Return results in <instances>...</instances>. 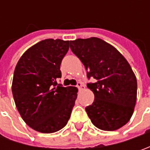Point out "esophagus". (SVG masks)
Returning a JSON list of instances; mask_svg holds the SVG:
<instances>
[{
    "instance_id": "34e87169",
    "label": "esophagus",
    "mask_w": 150,
    "mask_h": 150,
    "mask_svg": "<svg viewBox=\"0 0 150 150\" xmlns=\"http://www.w3.org/2000/svg\"><path fill=\"white\" fill-rule=\"evenodd\" d=\"M77 87H78V88L79 90L83 89V83H78V84H77Z\"/></svg>"
}]
</instances>
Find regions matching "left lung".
<instances>
[{"instance_id":"left-lung-1","label":"left lung","mask_w":150,"mask_h":150,"mask_svg":"<svg viewBox=\"0 0 150 150\" xmlns=\"http://www.w3.org/2000/svg\"><path fill=\"white\" fill-rule=\"evenodd\" d=\"M70 48L96 79L87 86L94 94L85 109L93 124L104 131H114L127 124L134 110L137 79L129 63L111 44L98 38L70 41Z\"/></svg>"}]
</instances>
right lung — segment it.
I'll list each match as a JSON object with an SVG mask.
<instances>
[{
    "label": "right lung",
    "instance_id": "right-lung-1",
    "mask_svg": "<svg viewBox=\"0 0 150 150\" xmlns=\"http://www.w3.org/2000/svg\"><path fill=\"white\" fill-rule=\"evenodd\" d=\"M68 49L69 41L45 39L26 50L15 68L11 90L16 108L24 122L40 133L65 127L75 104L78 88L57 86Z\"/></svg>",
    "mask_w": 150,
    "mask_h": 150
}]
</instances>
